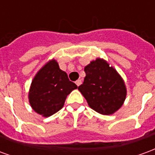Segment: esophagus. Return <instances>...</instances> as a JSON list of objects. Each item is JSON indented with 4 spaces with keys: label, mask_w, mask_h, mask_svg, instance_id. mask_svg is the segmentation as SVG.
Segmentation results:
<instances>
[{
    "label": "esophagus",
    "mask_w": 155,
    "mask_h": 155,
    "mask_svg": "<svg viewBox=\"0 0 155 155\" xmlns=\"http://www.w3.org/2000/svg\"><path fill=\"white\" fill-rule=\"evenodd\" d=\"M75 84H76V85H77V86H80V85H81V80H78V81H75Z\"/></svg>",
    "instance_id": "esophagus-1"
}]
</instances>
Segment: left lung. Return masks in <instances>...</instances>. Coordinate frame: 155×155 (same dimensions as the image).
<instances>
[{
  "instance_id": "8db88e82",
  "label": "left lung",
  "mask_w": 155,
  "mask_h": 155,
  "mask_svg": "<svg viewBox=\"0 0 155 155\" xmlns=\"http://www.w3.org/2000/svg\"><path fill=\"white\" fill-rule=\"evenodd\" d=\"M85 77L78 90L89 106L98 113L110 115L124 104L127 89L123 78L107 61L97 58L84 67Z\"/></svg>"
}]
</instances>
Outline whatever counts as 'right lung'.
Segmentation results:
<instances>
[{
	"mask_svg": "<svg viewBox=\"0 0 155 155\" xmlns=\"http://www.w3.org/2000/svg\"><path fill=\"white\" fill-rule=\"evenodd\" d=\"M75 89L77 85L70 81L56 60L52 59L33 78L29 90V103L37 114L49 117L63 108L67 95Z\"/></svg>",
	"mask_w": 155,
	"mask_h": 155,
	"instance_id": "1",
	"label": "right lung"
}]
</instances>
